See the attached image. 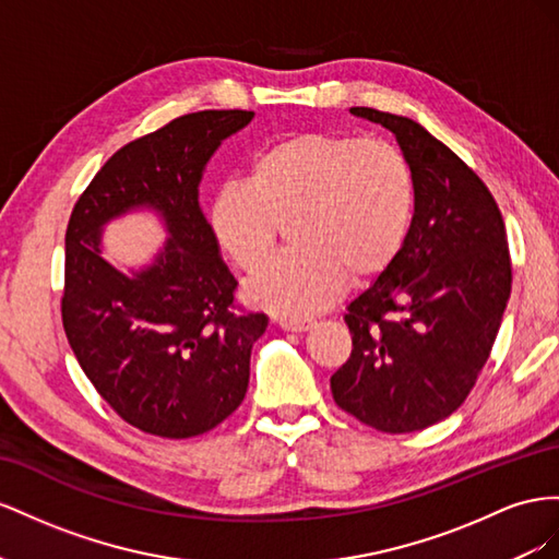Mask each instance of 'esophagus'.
<instances>
[{"label":"esophagus","mask_w":559,"mask_h":559,"mask_svg":"<svg viewBox=\"0 0 559 559\" xmlns=\"http://www.w3.org/2000/svg\"><path fill=\"white\" fill-rule=\"evenodd\" d=\"M278 325L288 332H305L313 328V318H281Z\"/></svg>","instance_id":"obj_1"}]
</instances>
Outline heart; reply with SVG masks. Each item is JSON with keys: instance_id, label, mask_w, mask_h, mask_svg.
Here are the masks:
<instances>
[{"instance_id": "heart-1", "label": "heart", "mask_w": 559, "mask_h": 559, "mask_svg": "<svg viewBox=\"0 0 559 559\" xmlns=\"http://www.w3.org/2000/svg\"><path fill=\"white\" fill-rule=\"evenodd\" d=\"M417 203L407 154L391 140L307 131L269 142L248 180L211 203L219 248L254 271L288 225V248L246 283L250 305L305 316L332 305L348 281L379 278L401 254Z\"/></svg>"}]
</instances>
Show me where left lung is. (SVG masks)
Listing matches in <instances>:
<instances>
[{"instance_id": "1", "label": "left lung", "mask_w": 559, "mask_h": 559, "mask_svg": "<svg viewBox=\"0 0 559 559\" xmlns=\"http://www.w3.org/2000/svg\"><path fill=\"white\" fill-rule=\"evenodd\" d=\"M407 154L417 203L395 262L348 305V360L332 397L381 433H414L456 412L480 377L513 283L503 217L477 173L417 121L350 107Z\"/></svg>"}]
</instances>
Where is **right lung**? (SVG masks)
Wrapping results in <instances>:
<instances>
[{
	"label": "right lung",
	"instance_id": "right-lung-1",
	"mask_svg": "<svg viewBox=\"0 0 559 559\" xmlns=\"http://www.w3.org/2000/svg\"><path fill=\"white\" fill-rule=\"evenodd\" d=\"M250 119L246 109H203L135 138L72 209L62 328L95 391L142 433H209L246 397L266 316L234 299L238 283L199 209V180L219 142ZM133 204H154L174 238L154 267L129 280L99 258V227Z\"/></svg>",
	"mask_w": 559,
	"mask_h": 559
}]
</instances>
